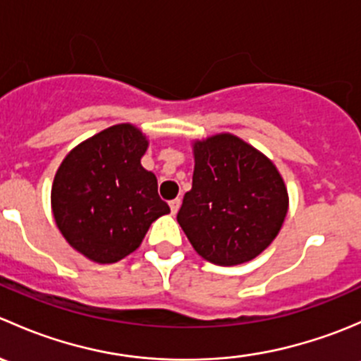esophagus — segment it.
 Listing matches in <instances>:
<instances>
[{
  "label": "esophagus",
  "mask_w": 361,
  "mask_h": 361,
  "mask_svg": "<svg viewBox=\"0 0 361 361\" xmlns=\"http://www.w3.org/2000/svg\"><path fill=\"white\" fill-rule=\"evenodd\" d=\"M180 204H181L180 199H173V201H169L171 213H173V214H176V213H178V209H180Z\"/></svg>",
  "instance_id": "34e87169"
}]
</instances>
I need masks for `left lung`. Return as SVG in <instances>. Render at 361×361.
Listing matches in <instances>:
<instances>
[{
    "label": "left lung",
    "mask_w": 361,
    "mask_h": 361,
    "mask_svg": "<svg viewBox=\"0 0 361 361\" xmlns=\"http://www.w3.org/2000/svg\"><path fill=\"white\" fill-rule=\"evenodd\" d=\"M192 190L178 224L195 251L216 265H238L260 255L278 235L288 194L265 155L232 134L194 145Z\"/></svg>",
    "instance_id": "left-lung-1"
}]
</instances>
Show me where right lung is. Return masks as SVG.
<instances>
[{"mask_svg":"<svg viewBox=\"0 0 361 361\" xmlns=\"http://www.w3.org/2000/svg\"><path fill=\"white\" fill-rule=\"evenodd\" d=\"M148 141L129 123L104 129L71 150L52 185L56 224L76 251L99 264L133 253L169 206L141 166Z\"/></svg>","mask_w":361,"mask_h":361,"instance_id":"add662e5","label":"right lung"}]
</instances>
